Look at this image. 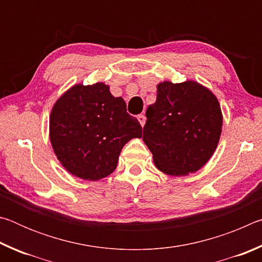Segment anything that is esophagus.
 Listing matches in <instances>:
<instances>
[{"label": "esophagus", "mask_w": 262, "mask_h": 262, "mask_svg": "<svg viewBox=\"0 0 262 262\" xmlns=\"http://www.w3.org/2000/svg\"><path fill=\"white\" fill-rule=\"evenodd\" d=\"M137 120L140 121L141 126L143 127V126H144V123H145V120H147V118H145V115H144V114H139V115H137Z\"/></svg>", "instance_id": "obj_1"}]
</instances>
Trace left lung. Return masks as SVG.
<instances>
[{"label":"left lung","mask_w":262,"mask_h":262,"mask_svg":"<svg viewBox=\"0 0 262 262\" xmlns=\"http://www.w3.org/2000/svg\"><path fill=\"white\" fill-rule=\"evenodd\" d=\"M143 141L158 170L185 176L200 170L219 144L222 113L216 97L196 82L159 83L150 105Z\"/></svg>","instance_id":"obj_1"}]
</instances>
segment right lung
Here are the masks:
<instances>
[{
	"instance_id": "1",
	"label": "right lung",
	"mask_w": 262,
	"mask_h": 262,
	"mask_svg": "<svg viewBox=\"0 0 262 262\" xmlns=\"http://www.w3.org/2000/svg\"><path fill=\"white\" fill-rule=\"evenodd\" d=\"M142 136L136 118L121 97L103 83L75 85L56 101L50 118L54 152L70 173L99 180L115 170L128 141Z\"/></svg>"
}]
</instances>
